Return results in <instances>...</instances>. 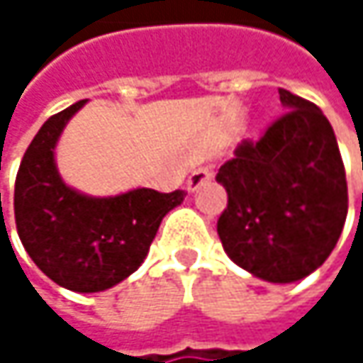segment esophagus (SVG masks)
I'll use <instances>...</instances> for the list:
<instances>
[{
    "label": "esophagus",
    "instance_id": "1",
    "mask_svg": "<svg viewBox=\"0 0 363 363\" xmlns=\"http://www.w3.org/2000/svg\"><path fill=\"white\" fill-rule=\"evenodd\" d=\"M210 181H212V170H210V168H206V166L195 168V170L191 172L189 181H186V191H189V193H195L199 186H203L206 182Z\"/></svg>",
    "mask_w": 363,
    "mask_h": 363
}]
</instances>
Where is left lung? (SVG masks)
Listing matches in <instances>:
<instances>
[{"instance_id": "obj_1", "label": "left lung", "mask_w": 363, "mask_h": 363, "mask_svg": "<svg viewBox=\"0 0 363 363\" xmlns=\"http://www.w3.org/2000/svg\"><path fill=\"white\" fill-rule=\"evenodd\" d=\"M279 101L286 113L256 145L242 143L216 174L229 195L216 229L238 267L292 284L334 250L347 218V181L322 109L281 88Z\"/></svg>"}]
</instances>
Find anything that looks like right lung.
<instances>
[{"label": "right lung", "instance_id": "right-lung-1", "mask_svg": "<svg viewBox=\"0 0 363 363\" xmlns=\"http://www.w3.org/2000/svg\"><path fill=\"white\" fill-rule=\"evenodd\" d=\"M88 101L52 115L31 140L14 186L18 238L37 267L58 286L90 294L130 277L147 258L164 216L184 191L130 189L94 197L62 181L56 145L69 119Z\"/></svg>", "mask_w": 363, "mask_h": 363}]
</instances>
